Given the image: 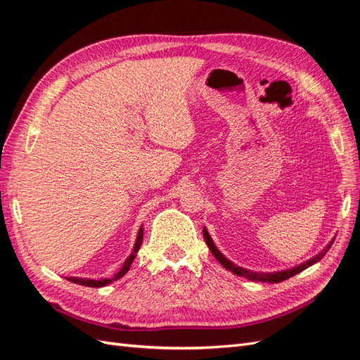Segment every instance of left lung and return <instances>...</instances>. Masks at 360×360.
I'll return each mask as SVG.
<instances>
[{
  "label": "left lung",
  "mask_w": 360,
  "mask_h": 360,
  "mask_svg": "<svg viewBox=\"0 0 360 360\" xmlns=\"http://www.w3.org/2000/svg\"><path fill=\"white\" fill-rule=\"evenodd\" d=\"M202 236H204V240H205V243H207V246H209V249L212 250V254L214 255V258L219 261V263L226 269V270H230V271H233L234 275H237V276H243V278H248L249 281H259V282H270V284H276V282H282V281H285V279H288V278H291V276H294V275H297L299 271H302V270H304L307 267H309V266H312V264H315L317 263V261H320L324 255H326V252H328V250L330 249V246H332V243H333V240L328 245V248H326L323 252H320L317 257H314L312 259H309V261H307V263H303V264H300V266H297V267H294V269H290V270H284V271H276V274H255V271H249V270H246V269H242V267H238V266H236V264H233L230 259H226L219 250L216 249V246L213 245V242H212V238H210V236H209V233H207V230L204 228L202 230Z\"/></svg>",
  "instance_id": "left-lung-1"
}]
</instances>
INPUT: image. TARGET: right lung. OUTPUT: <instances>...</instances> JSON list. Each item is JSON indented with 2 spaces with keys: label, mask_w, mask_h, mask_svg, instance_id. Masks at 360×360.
I'll return each instance as SVG.
<instances>
[{
  "label": "right lung",
  "mask_w": 360,
  "mask_h": 360,
  "mask_svg": "<svg viewBox=\"0 0 360 360\" xmlns=\"http://www.w3.org/2000/svg\"><path fill=\"white\" fill-rule=\"evenodd\" d=\"M141 243H143V226L139 228V233H138V237H136V242H135L132 254H130L129 258L124 261V264H123L122 269H120V271H117V274H115L112 278H110V279H101V281L82 279V278H68V279H69L70 282H73V284H79V285H85V287H93V288L105 287V285H108V284H111L112 281H117V279H120L123 275L127 274V270L130 269V264L134 263V259H135V257H136V254H138Z\"/></svg>",
  "instance_id": "right-lung-1"
}]
</instances>
